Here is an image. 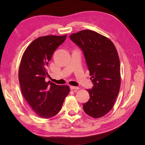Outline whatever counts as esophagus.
Segmentation results:
<instances>
[{
	"label": "esophagus",
	"mask_w": 145,
	"mask_h": 145,
	"mask_svg": "<svg viewBox=\"0 0 145 145\" xmlns=\"http://www.w3.org/2000/svg\"><path fill=\"white\" fill-rule=\"evenodd\" d=\"M70 89H71V90H73V89H79V88H78V87H77V86H70Z\"/></svg>",
	"instance_id": "esophagus-1"
}]
</instances>
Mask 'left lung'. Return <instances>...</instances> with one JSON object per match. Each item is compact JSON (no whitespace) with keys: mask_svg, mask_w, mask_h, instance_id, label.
Here are the masks:
<instances>
[{"mask_svg":"<svg viewBox=\"0 0 145 145\" xmlns=\"http://www.w3.org/2000/svg\"><path fill=\"white\" fill-rule=\"evenodd\" d=\"M81 48L89 71L93 88L86 89L90 98L83 105L86 114L100 118L111 111L120 88V60L114 43L97 32L82 30L70 35Z\"/></svg>","mask_w":145,"mask_h":145,"instance_id":"1","label":"left lung"}]
</instances>
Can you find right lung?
Returning <instances> with one entry per match:
<instances>
[{
    "mask_svg": "<svg viewBox=\"0 0 145 145\" xmlns=\"http://www.w3.org/2000/svg\"><path fill=\"white\" fill-rule=\"evenodd\" d=\"M67 36L37 38L27 48L21 59L19 80L22 93L33 110L44 118L57 114L70 91L67 85H57L45 80L49 76L48 62Z\"/></svg>",
    "mask_w": 145,
    "mask_h": 145,
    "instance_id": "right-lung-1",
    "label": "right lung"
}]
</instances>
